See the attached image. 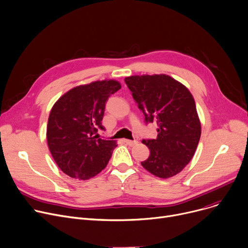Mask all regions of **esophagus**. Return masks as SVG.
I'll list each match as a JSON object with an SVG mask.
<instances>
[{"label": "esophagus", "mask_w": 248, "mask_h": 248, "mask_svg": "<svg viewBox=\"0 0 248 248\" xmlns=\"http://www.w3.org/2000/svg\"><path fill=\"white\" fill-rule=\"evenodd\" d=\"M124 141L126 143V144H128V145H130V146H133V145H135V144H137L138 143V140H124Z\"/></svg>", "instance_id": "1"}]
</instances>
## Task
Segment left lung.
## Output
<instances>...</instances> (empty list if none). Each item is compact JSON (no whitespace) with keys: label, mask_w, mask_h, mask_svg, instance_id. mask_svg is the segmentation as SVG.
Wrapping results in <instances>:
<instances>
[{"label":"left lung","mask_w":248,"mask_h":248,"mask_svg":"<svg viewBox=\"0 0 248 248\" xmlns=\"http://www.w3.org/2000/svg\"><path fill=\"white\" fill-rule=\"evenodd\" d=\"M145 123H156L155 140H143L151 155L141 166L152 174L170 178L183 170L194 155L202 125L192 94L168 75L124 78Z\"/></svg>","instance_id":"left-lung-1"}]
</instances>
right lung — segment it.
<instances>
[{
    "label": "right lung",
    "mask_w": 248,
    "mask_h": 248,
    "mask_svg": "<svg viewBox=\"0 0 248 248\" xmlns=\"http://www.w3.org/2000/svg\"><path fill=\"white\" fill-rule=\"evenodd\" d=\"M121 88L114 79L93 81L70 90L52 108L46 126L47 145L65 174L86 180L107 167L117 143L93 134L104 128L106 103Z\"/></svg>",
    "instance_id": "add662e5"
}]
</instances>
